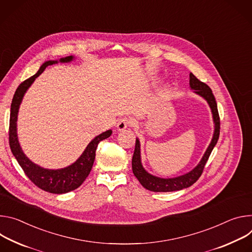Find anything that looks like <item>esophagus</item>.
Instances as JSON below:
<instances>
[{
  "label": "esophagus",
  "mask_w": 252,
  "mask_h": 252,
  "mask_svg": "<svg viewBox=\"0 0 252 252\" xmlns=\"http://www.w3.org/2000/svg\"><path fill=\"white\" fill-rule=\"evenodd\" d=\"M132 123H133V122H132V120H131L130 118L123 117V118H121V119L118 120V123H117V125H116L117 130L123 131V130H125L126 128H128L129 126H131Z\"/></svg>",
  "instance_id": "1"
}]
</instances>
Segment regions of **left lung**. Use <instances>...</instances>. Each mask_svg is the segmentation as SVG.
<instances>
[{"instance_id": "obj_1", "label": "left lung", "mask_w": 252, "mask_h": 252, "mask_svg": "<svg viewBox=\"0 0 252 252\" xmlns=\"http://www.w3.org/2000/svg\"><path fill=\"white\" fill-rule=\"evenodd\" d=\"M189 85L192 90H194V93L198 94L202 98H204L212 112V117H213V122H214V133L212 140L206 149L203 157L201 158L200 162L198 165L195 167L194 169H192L190 172L174 177V178H160L157 176H154L150 173H148L141 163V154H140V141L139 139L136 138V144H135V150L132 158V170L136 178L139 180V182L141 183V185L154 192H170V191H177L181 190L184 188H187L191 186L196 182L199 177L201 176L204 166L214 148L216 145L218 138H219V133H220V120H219V114H218V110H217V104L214 98V95L212 93V90L209 88L208 85H206L205 83L201 82L198 80L196 77H195L192 73L189 75Z\"/></svg>"}]
</instances>
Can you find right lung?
Wrapping results in <instances>:
<instances>
[{"label": "right lung", "instance_id": "add662e5", "mask_svg": "<svg viewBox=\"0 0 252 252\" xmlns=\"http://www.w3.org/2000/svg\"><path fill=\"white\" fill-rule=\"evenodd\" d=\"M73 56L61 58V63H69L73 61ZM58 63V61H47L39 69V71L29 79L21 83L17 88L11 104L10 114V127H9V143L11 151L18 163L22 167L25 174L28 176L36 186L50 193L63 194L77 189L90 174L92 166L96 156V149L100 141L110 137L112 130H107L100 135L96 136L84 150L82 155L71 165L61 169H45L43 167L35 164L28 158L19 143L17 135V120L20 105L26 91L29 89L37 77H39L46 67Z\"/></svg>", "mask_w": 252, "mask_h": 252}]
</instances>
